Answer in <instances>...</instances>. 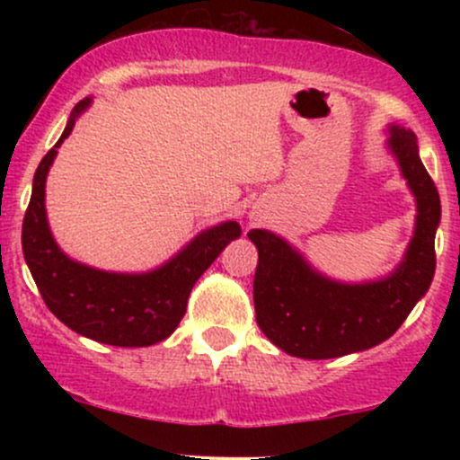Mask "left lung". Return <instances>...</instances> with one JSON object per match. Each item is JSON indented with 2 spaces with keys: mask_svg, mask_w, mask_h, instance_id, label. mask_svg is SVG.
I'll use <instances>...</instances> for the list:
<instances>
[{
  "mask_svg": "<svg viewBox=\"0 0 460 460\" xmlns=\"http://www.w3.org/2000/svg\"><path fill=\"white\" fill-rule=\"evenodd\" d=\"M387 146L417 203L413 240L389 277L340 283L305 261L294 246L266 229L248 231L260 252L252 300L263 335L300 358H335L389 340L435 277V234L441 200L411 129L392 125Z\"/></svg>",
  "mask_w": 460,
  "mask_h": 460,
  "instance_id": "left-lung-1",
  "label": "left lung"
}]
</instances>
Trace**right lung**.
I'll list each match as a JSON object with an SVG mask.
<instances>
[{
    "mask_svg": "<svg viewBox=\"0 0 460 460\" xmlns=\"http://www.w3.org/2000/svg\"><path fill=\"white\" fill-rule=\"evenodd\" d=\"M91 105L82 99L73 108L60 140L40 160L31 183V199L23 218L25 263L51 314L71 331L99 344L140 348L166 340L188 307L199 277L212 266L231 240L240 237L235 220L203 231L171 261L142 274L105 272L73 261L60 251L47 225L45 181L58 146L68 138L75 119Z\"/></svg>",
    "mask_w": 460,
    "mask_h": 460,
    "instance_id": "add662e5",
    "label": "right lung"
}]
</instances>
